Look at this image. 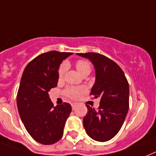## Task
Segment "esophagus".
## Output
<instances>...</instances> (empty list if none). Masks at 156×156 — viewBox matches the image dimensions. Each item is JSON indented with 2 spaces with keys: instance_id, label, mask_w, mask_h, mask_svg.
<instances>
[{
  "instance_id": "1",
  "label": "esophagus",
  "mask_w": 156,
  "mask_h": 156,
  "mask_svg": "<svg viewBox=\"0 0 156 156\" xmlns=\"http://www.w3.org/2000/svg\"><path fill=\"white\" fill-rule=\"evenodd\" d=\"M71 106H72V109H73V110H74V109H75V107H76V106H77V103L74 102V103H72Z\"/></svg>"
}]
</instances>
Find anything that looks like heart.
<instances>
[{"mask_svg": "<svg viewBox=\"0 0 156 156\" xmlns=\"http://www.w3.org/2000/svg\"><path fill=\"white\" fill-rule=\"evenodd\" d=\"M76 68L78 71L82 75L84 74H89L91 71V65L90 62L87 60H78L75 63ZM67 69V64L66 62H63L60 66L58 69V76L59 78H62L63 75L65 74ZM86 91L85 87H69L65 90L66 95L68 96L69 98L72 99H77L80 97L81 94L84 93Z\"/></svg>", "mask_w": 156, "mask_h": 156, "instance_id": "heart-1", "label": "heart"}]
</instances>
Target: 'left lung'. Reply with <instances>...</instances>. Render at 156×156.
Returning a JSON list of instances; mask_svg holds the SVG:
<instances>
[{
    "label": "left lung",
    "mask_w": 156,
    "mask_h": 156,
    "mask_svg": "<svg viewBox=\"0 0 156 156\" xmlns=\"http://www.w3.org/2000/svg\"><path fill=\"white\" fill-rule=\"evenodd\" d=\"M88 58L95 69L90 95L100 99L98 110L87 105L83 118L87 135L98 142L111 140L122 127L129 109V84L117 63L98 53L77 54Z\"/></svg>",
    "instance_id": "obj_1"
}]
</instances>
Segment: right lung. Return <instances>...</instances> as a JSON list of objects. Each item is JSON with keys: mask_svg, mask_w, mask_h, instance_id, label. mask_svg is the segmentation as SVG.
Masks as SVG:
<instances>
[{"mask_svg": "<svg viewBox=\"0 0 156 156\" xmlns=\"http://www.w3.org/2000/svg\"><path fill=\"white\" fill-rule=\"evenodd\" d=\"M71 54L55 50L40 54L26 66L21 77L16 95L19 115L28 133L41 144L61 140L72 111L67 102L54 107L49 96L58 85L59 66Z\"/></svg>", "mask_w": 156, "mask_h": 156, "instance_id": "1", "label": "right lung"}]
</instances>
